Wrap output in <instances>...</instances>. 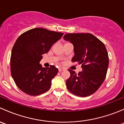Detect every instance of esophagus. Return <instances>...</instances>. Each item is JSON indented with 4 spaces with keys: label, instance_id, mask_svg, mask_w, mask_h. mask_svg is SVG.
Returning <instances> with one entry per match:
<instances>
[{
    "label": "esophagus",
    "instance_id": "34e87169",
    "mask_svg": "<svg viewBox=\"0 0 124 124\" xmlns=\"http://www.w3.org/2000/svg\"><path fill=\"white\" fill-rule=\"evenodd\" d=\"M63 70H65V68H59V72H61V71H63Z\"/></svg>",
    "mask_w": 124,
    "mask_h": 124
}]
</instances>
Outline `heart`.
Listing matches in <instances>:
<instances>
[{"mask_svg": "<svg viewBox=\"0 0 124 124\" xmlns=\"http://www.w3.org/2000/svg\"><path fill=\"white\" fill-rule=\"evenodd\" d=\"M68 43H70L69 42H67V41H66V42H65V44H68ZM64 44V45H65Z\"/></svg>", "mask_w": 124, "mask_h": 124, "instance_id": "obj_1", "label": "heart"}]
</instances>
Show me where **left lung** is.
<instances>
[{
	"mask_svg": "<svg viewBox=\"0 0 124 124\" xmlns=\"http://www.w3.org/2000/svg\"><path fill=\"white\" fill-rule=\"evenodd\" d=\"M74 46L72 62L82 64V71L76 74L68 70L70 77L66 85L68 91L78 97L93 94L103 83L108 67L106 46L91 33H67L63 37Z\"/></svg>",
	"mask_w": 124,
	"mask_h": 124,
	"instance_id": "left-lung-1",
	"label": "left lung"
}]
</instances>
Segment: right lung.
Here are the masks:
<instances>
[{"label":"right lung","instance_id":"right-lung-1","mask_svg":"<svg viewBox=\"0 0 124 124\" xmlns=\"http://www.w3.org/2000/svg\"><path fill=\"white\" fill-rule=\"evenodd\" d=\"M63 35L62 32L34 28L17 38L12 47L10 62L12 77L21 91L36 96L49 90L58 70L54 65L42 68L39 62L42 55L47 53Z\"/></svg>","mask_w":124,"mask_h":124}]
</instances>
